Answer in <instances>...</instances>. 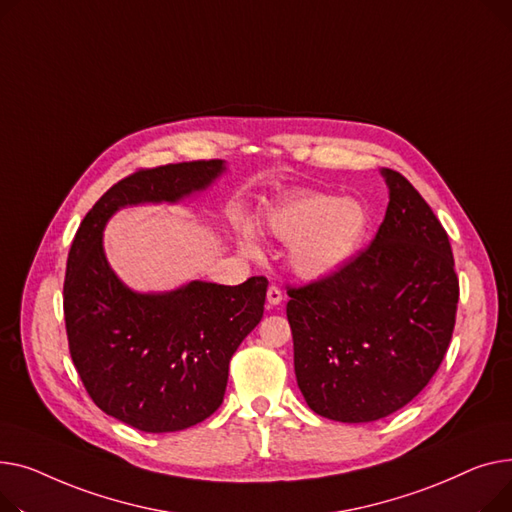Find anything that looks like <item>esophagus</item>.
I'll list each match as a JSON object with an SVG mask.
<instances>
[{
  "instance_id": "esophagus-1",
  "label": "esophagus",
  "mask_w": 512,
  "mask_h": 512,
  "mask_svg": "<svg viewBox=\"0 0 512 512\" xmlns=\"http://www.w3.org/2000/svg\"><path fill=\"white\" fill-rule=\"evenodd\" d=\"M266 299H268L270 306H279L283 302V291L275 285H270L268 291H266Z\"/></svg>"
}]
</instances>
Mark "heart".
Segmentation results:
<instances>
[{"instance_id":"obj_1","label":"heart","mask_w":512,"mask_h":512,"mask_svg":"<svg viewBox=\"0 0 512 512\" xmlns=\"http://www.w3.org/2000/svg\"><path fill=\"white\" fill-rule=\"evenodd\" d=\"M266 229L289 244V266L304 281H322L343 270L364 246L370 213L362 200L333 194H299L268 213ZM242 246L254 250L248 229Z\"/></svg>"}]
</instances>
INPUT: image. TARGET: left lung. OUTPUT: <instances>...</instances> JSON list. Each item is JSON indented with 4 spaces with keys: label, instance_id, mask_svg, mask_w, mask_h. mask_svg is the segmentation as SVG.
Returning a JSON list of instances; mask_svg holds the SVG:
<instances>
[{
    "label": "left lung",
    "instance_id": "left-lung-1",
    "mask_svg": "<svg viewBox=\"0 0 512 512\" xmlns=\"http://www.w3.org/2000/svg\"><path fill=\"white\" fill-rule=\"evenodd\" d=\"M372 244L337 275L289 289L297 386L308 407L368 424L405 407L432 380L455 328L459 279L428 202L393 171Z\"/></svg>",
    "mask_w": 512,
    "mask_h": 512
}]
</instances>
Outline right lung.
Masks as SVG:
<instances>
[{
  "instance_id": "1",
  "label": "right lung",
  "mask_w": 512,
  "mask_h": 512,
  "mask_svg": "<svg viewBox=\"0 0 512 512\" xmlns=\"http://www.w3.org/2000/svg\"><path fill=\"white\" fill-rule=\"evenodd\" d=\"M225 171L221 159L136 171L88 210L68 254L64 314L72 362L95 405L142 432L186 430L221 407L231 355L262 320L268 281H190L140 293L115 275L103 231L119 208L179 204Z\"/></svg>"
}]
</instances>
